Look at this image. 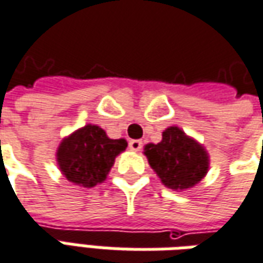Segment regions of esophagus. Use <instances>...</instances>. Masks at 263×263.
I'll return each mask as SVG.
<instances>
[{
	"mask_svg": "<svg viewBox=\"0 0 263 263\" xmlns=\"http://www.w3.org/2000/svg\"><path fill=\"white\" fill-rule=\"evenodd\" d=\"M141 148H142L141 139H131L129 141V149L131 151H141Z\"/></svg>",
	"mask_w": 263,
	"mask_h": 263,
	"instance_id": "34e87169",
	"label": "esophagus"
}]
</instances>
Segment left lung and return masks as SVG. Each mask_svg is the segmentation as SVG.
Wrapping results in <instances>:
<instances>
[{
  "label": "left lung",
  "instance_id": "8db88e82",
  "mask_svg": "<svg viewBox=\"0 0 263 263\" xmlns=\"http://www.w3.org/2000/svg\"><path fill=\"white\" fill-rule=\"evenodd\" d=\"M145 155L163 185L171 189L191 188L208 172L205 149L178 126L165 129L159 144L146 145Z\"/></svg>",
  "mask_w": 263,
  "mask_h": 263
}]
</instances>
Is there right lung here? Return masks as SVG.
Instances as JSON below:
<instances>
[{"label":"right lung","instance_id":"add662e5","mask_svg":"<svg viewBox=\"0 0 263 263\" xmlns=\"http://www.w3.org/2000/svg\"><path fill=\"white\" fill-rule=\"evenodd\" d=\"M125 139H109L97 125H87L65 138L57 159L68 181L92 188L105 181L115 157L126 148Z\"/></svg>","mask_w":263,"mask_h":263}]
</instances>
